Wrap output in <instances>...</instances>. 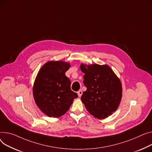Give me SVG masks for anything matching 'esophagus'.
Wrapping results in <instances>:
<instances>
[{
    "label": "esophagus",
    "instance_id": "obj_1",
    "mask_svg": "<svg viewBox=\"0 0 152 152\" xmlns=\"http://www.w3.org/2000/svg\"><path fill=\"white\" fill-rule=\"evenodd\" d=\"M77 95H78V96L79 97H80L82 96L83 95V91L81 90H79L78 92H77Z\"/></svg>",
    "mask_w": 152,
    "mask_h": 152
}]
</instances>
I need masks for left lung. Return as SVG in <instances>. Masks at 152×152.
<instances>
[{"label": "left lung", "instance_id": "1", "mask_svg": "<svg viewBox=\"0 0 152 152\" xmlns=\"http://www.w3.org/2000/svg\"><path fill=\"white\" fill-rule=\"evenodd\" d=\"M87 90L81 96L89 113L98 119L113 114L118 107L122 97V86L111 68L105 65L81 64Z\"/></svg>", "mask_w": 152, "mask_h": 152}]
</instances>
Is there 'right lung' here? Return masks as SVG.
Instances as JSON below:
<instances>
[{
	"instance_id": "add662e5",
	"label": "right lung",
	"mask_w": 152,
	"mask_h": 152,
	"mask_svg": "<svg viewBox=\"0 0 152 152\" xmlns=\"http://www.w3.org/2000/svg\"><path fill=\"white\" fill-rule=\"evenodd\" d=\"M71 65L62 60H50L39 72L33 86V96L38 107L49 117L65 114L77 94L71 90V81L65 73Z\"/></svg>"
}]
</instances>
